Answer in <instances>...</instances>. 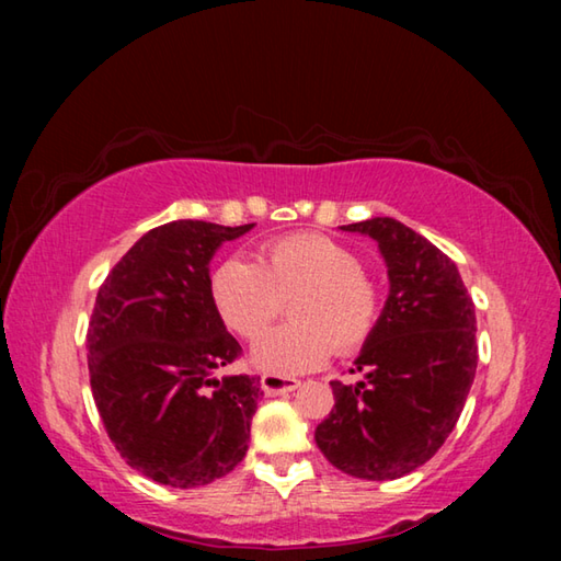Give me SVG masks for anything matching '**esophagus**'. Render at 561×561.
Masks as SVG:
<instances>
[{"instance_id":"34e87169","label":"esophagus","mask_w":561,"mask_h":561,"mask_svg":"<svg viewBox=\"0 0 561 561\" xmlns=\"http://www.w3.org/2000/svg\"><path fill=\"white\" fill-rule=\"evenodd\" d=\"M262 391L267 396H284V393H291L294 388H299L297 378H287V376H262Z\"/></svg>"}]
</instances>
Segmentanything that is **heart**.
<instances>
[{"label": "heart", "mask_w": 561, "mask_h": 561, "mask_svg": "<svg viewBox=\"0 0 561 561\" xmlns=\"http://www.w3.org/2000/svg\"><path fill=\"white\" fill-rule=\"evenodd\" d=\"M213 294L227 327L257 339L295 299V324L252 346V366L272 376L317 371L334 354H354L378 324V289L360 257L319 232H297L264 244L260 264L225 260L213 274Z\"/></svg>", "instance_id": "obj_1"}]
</instances>
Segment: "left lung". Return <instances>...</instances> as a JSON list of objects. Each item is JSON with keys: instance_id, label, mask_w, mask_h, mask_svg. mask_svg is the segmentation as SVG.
I'll return each instance as SVG.
<instances>
[{"instance_id": "8db88e82", "label": "left lung", "mask_w": 561, "mask_h": 561, "mask_svg": "<svg viewBox=\"0 0 561 561\" xmlns=\"http://www.w3.org/2000/svg\"><path fill=\"white\" fill-rule=\"evenodd\" d=\"M376 240L388 267V299L351 374L331 381L334 411L314 440L341 472L396 480L421 468L453 433L478 368V321L455 262L393 220L344 225Z\"/></svg>"}]
</instances>
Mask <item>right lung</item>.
Wrapping results in <instances>:
<instances>
[{
    "instance_id": "1",
    "label": "right lung",
    "mask_w": 561,
    "mask_h": 561,
    "mask_svg": "<svg viewBox=\"0 0 561 561\" xmlns=\"http://www.w3.org/2000/svg\"><path fill=\"white\" fill-rule=\"evenodd\" d=\"M252 225L175 220L146 232L101 284L89 321L93 401L133 470L201 488L242 462L264 396L222 376L242 354L213 299L210 260Z\"/></svg>"
}]
</instances>
